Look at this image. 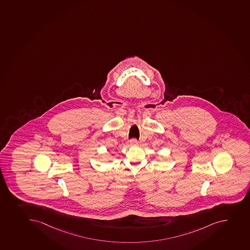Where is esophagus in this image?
I'll list each match as a JSON object with an SVG mask.
<instances>
[{
  "label": "esophagus",
  "mask_w": 250,
  "mask_h": 250,
  "mask_svg": "<svg viewBox=\"0 0 250 250\" xmlns=\"http://www.w3.org/2000/svg\"><path fill=\"white\" fill-rule=\"evenodd\" d=\"M130 145L131 146H136V145H138L137 140H135V139H132V140H130Z\"/></svg>",
  "instance_id": "obj_1"
}]
</instances>
